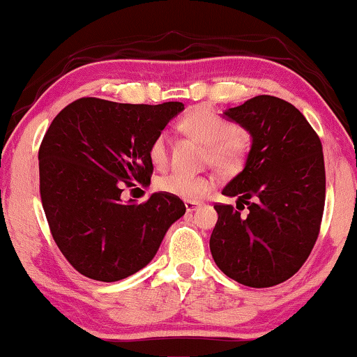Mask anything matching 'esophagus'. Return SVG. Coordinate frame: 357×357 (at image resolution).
I'll return each mask as SVG.
<instances>
[{
	"instance_id": "34e87169",
	"label": "esophagus",
	"mask_w": 357,
	"mask_h": 357,
	"mask_svg": "<svg viewBox=\"0 0 357 357\" xmlns=\"http://www.w3.org/2000/svg\"><path fill=\"white\" fill-rule=\"evenodd\" d=\"M184 205H185V210H188L189 213L194 212V210H197L200 207L199 202H190V200H188V202H185Z\"/></svg>"
}]
</instances>
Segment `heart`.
Masks as SVG:
<instances>
[{"instance_id": "heart-1", "label": "heart", "mask_w": 357, "mask_h": 357, "mask_svg": "<svg viewBox=\"0 0 357 357\" xmlns=\"http://www.w3.org/2000/svg\"><path fill=\"white\" fill-rule=\"evenodd\" d=\"M181 128L207 145V162L217 167L220 172L233 173L243 167L249 149L248 135L212 108H194L185 114ZM149 158L155 168L162 169L167 167L169 158L167 134L162 132L153 139L149 149ZM155 188L160 192L194 202L213 189V179L208 176L169 173L155 181Z\"/></svg>"}]
</instances>
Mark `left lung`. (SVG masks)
I'll return each mask as SVG.
<instances>
[{
	"instance_id": "8db88e82",
	"label": "left lung",
	"mask_w": 357,
	"mask_h": 357,
	"mask_svg": "<svg viewBox=\"0 0 357 357\" xmlns=\"http://www.w3.org/2000/svg\"><path fill=\"white\" fill-rule=\"evenodd\" d=\"M223 114L252 137L244 169L223 189L249 213L215 205L210 250L227 277L270 288L293 277L317 241L325 205L322 142L298 108L270 95Z\"/></svg>"
}]
</instances>
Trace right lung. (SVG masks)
Listing matches in <instances>:
<instances>
[{
  "mask_svg": "<svg viewBox=\"0 0 357 357\" xmlns=\"http://www.w3.org/2000/svg\"><path fill=\"white\" fill-rule=\"evenodd\" d=\"M183 109L84 97L50 124L38 150L40 197L54 243L84 277L112 283L139 272L185 213L165 192L121 200L124 188L150 184V145Z\"/></svg>",
  "mask_w": 357,
  "mask_h": 357,
  "instance_id": "add662e5",
  "label": "right lung"
}]
</instances>
